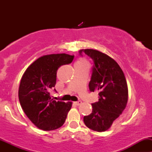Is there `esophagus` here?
<instances>
[{"label": "esophagus", "instance_id": "obj_1", "mask_svg": "<svg viewBox=\"0 0 152 152\" xmlns=\"http://www.w3.org/2000/svg\"><path fill=\"white\" fill-rule=\"evenodd\" d=\"M82 101H78V102H74V104L76 105H77V106H79V105H80V104H82Z\"/></svg>", "mask_w": 152, "mask_h": 152}]
</instances>
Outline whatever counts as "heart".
<instances>
[{"instance_id":"b5f03b06","label":"heart","mask_w":152,"mask_h":152,"mask_svg":"<svg viewBox=\"0 0 152 152\" xmlns=\"http://www.w3.org/2000/svg\"><path fill=\"white\" fill-rule=\"evenodd\" d=\"M76 65H87L88 66V63L87 62L85 59H81V60L78 61L76 63Z\"/></svg>"}]
</instances>
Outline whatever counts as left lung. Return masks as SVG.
Listing matches in <instances>:
<instances>
[{
    "instance_id": "8db88e82",
    "label": "left lung",
    "mask_w": 152,
    "mask_h": 152,
    "mask_svg": "<svg viewBox=\"0 0 152 152\" xmlns=\"http://www.w3.org/2000/svg\"><path fill=\"white\" fill-rule=\"evenodd\" d=\"M93 61L89 89L99 92V102L92 104L93 111L84 117V123L96 132L108 129L122 114L128 101V87L123 70L118 64L105 53L93 49H82Z\"/></svg>"
}]
</instances>
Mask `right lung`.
Wrapping results in <instances>:
<instances>
[{
	"label": "right lung",
	"instance_id": "right-lung-1",
	"mask_svg": "<svg viewBox=\"0 0 152 152\" xmlns=\"http://www.w3.org/2000/svg\"><path fill=\"white\" fill-rule=\"evenodd\" d=\"M73 58L66 53L41 56L26 69L21 79L20 103L29 120L39 129L50 131L65 123L72 103L53 100L50 91L56 85L58 68L71 63Z\"/></svg>",
	"mask_w": 152,
	"mask_h": 152
}]
</instances>
